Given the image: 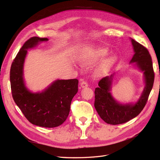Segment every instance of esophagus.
I'll return each instance as SVG.
<instances>
[{
    "label": "esophagus",
    "instance_id": "esophagus-1",
    "mask_svg": "<svg viewBox=\"0 0 160 160\" xmlns=\"http://www.w3.org/2000/svg\"><path fill=\"white\" fill-rule=\"evenodd\" d=\"M80 85H81V87L82 88H88V83L85 81H82L81 83H80Z\"/></svg>",
    "mask_w": 160,
    "mask_h": 160
}]
</instances>
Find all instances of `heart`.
<instances>
[{
  "label": "heart",
  "mask_w": 160,
  "mask_h": 160,
  "mask_svg": "<svg viewBox=\"0 0 160 160\" xmlns=\"http://www.w3.org/2000/svg\"><path fill=\"white\" fill-rule=\"evenodd\" d=\"M107 54L108 50L106 49H99L98 50L91 52L88 56L82 57L81 62L85 66L91 65L102 59ZM117 61L118 57L115 55H111L107 58V59H104L96 68V75L102 76L105 75L106 73H108L111 70V69L113 67V65L117 62Z\"/></svg>",
  "instance_id": "obj_1"
}]
</instances>
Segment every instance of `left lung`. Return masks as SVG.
<instances>
[{"instance_id":"obj_1","label":"left lung","mask_w":160,"mask_h":160,"mask_svg":"<svg viewBox=\"0 0 160 160\" xmlns=\"http://www.w3.org/2000/svg\"><path fill=\"white\" fill-rule=\"evenodd\" d=\"M131 41L135 54L130 62H135L138 68L143 72L146 86L136 103L120 104L110 93L114 74L105 77L99 81V87L95 90L94 106L100 118L108 124L124 123L138 116L146 105L153 88L154 72L151 55L144 46L132 38Z\"/></svg>"}]
</instances>
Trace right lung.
I'll return each instance as SVG.
<instances>
[{
	"label": "right lung",
	"instance_id": "add662e5",
	"mask_svg": "<svg viewBox=\"0 0 160 160\" xmlns=\"http://www.w3.org/2000/svg\"><path fill=\"white\" fill-rule=\"evenodd\" d=\"M47 41V38L33 37L24 43L11 65L10 81L14 102L28 122L51 128L59 126L68 117L71 101L78 91L79 81L58 79L41 93H32L26 88L23 65L27 49Z\"/></svg>",
	"mask_w": 160,
	"mask_h": 160
}]
</instances>
